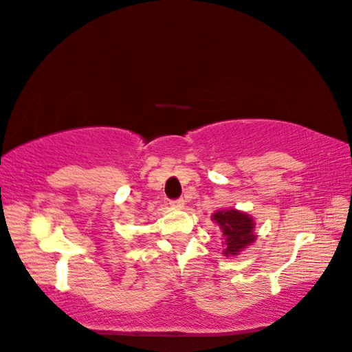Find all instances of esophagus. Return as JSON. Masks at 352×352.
<instances>
[{
	"instance_id": "esophagus-1",
	"label": "esophagus",
	"mask_w": 352,
	"mask_h": 352,
	"mask_svg": "<svg viewBox=\"0 0 352 352\" xmlns=\"http://www.w3.org/2000/svg\"><path fill=\"white\" fill-rule=\"evenodd\" d=\"M172 207H183L184 206V199L183 198H177V199H170L169 203Z\"/></svg>"
}]
</instances>
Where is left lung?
I'll return each mask as SVG.
<instances>
[{"mask_svg":"<svg viewBox=\"0 0 352 352\" xmlns=\"http://www.w3.org/2000/svg\"><path fill=\"white\" fill-rule=\"evenodd\" d=\"M213 221L221 226L222 234L226 237V256H237L243 248L256 241L254 236V223L252 218L246 213L237 210H222L213 214Z\"/></svg>","mask_w":352,"mask_h":352,"instance_id":"8db88e82","label":"left lung"}]
</instances>
